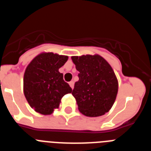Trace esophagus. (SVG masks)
Masks as SVG:
<instances>
[{
	"instance_id": "obj_1",
	"label": "esophagus",
	"mask_w": 151,
	"mask_h": 151,
	"mask_svg": "<svg viewBox=\"0 0 151 151\" xmlns=\"http://www.w3.org/2000/svg\"><path fill=\"white\" fill-rule=\"evenodd\" d=\"M69 85H70V87L72 88H74V82L73 81H71V82H69Z\"/></svg>"
}]
</instances>
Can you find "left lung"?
<instances>
[{
  "mask_svg": "<svg viewBox=\"0 0 151 151\" xmlns=\"http://www.w3.org/2000/svg\"><path fill=\"white\" fill-rule=\"evenodd\" d=\"M79 72L72 94L78 110L86 116L104 115L111 109L118 92V80L111 66L100 55L72 57Z\"/></svg>",
  "mask_w": 151,
  "mask_h": 151,
  "instance_id": "obj_1",
  "label": "left lung"
}]
</instances>
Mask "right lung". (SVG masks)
I'll return each instance as SVG.
<instances>
[{"label": "right lung", "mask_w": 151, "mask_h": 151, "mask_svg": "<svg viewBox=\"0 0 151 151\" xmlns=\"http://www.w3.org/2000/svg\"><path fill=\"white\" fill-rule=\"evenodd\" d=\"M67 56L41 53L26 67L23 91L30 106L37 113L50 115L60 106L62 97L71 93L59 69L67 61Z\"/></svg>", "instance_id": "add662e5"}]
</instances>
